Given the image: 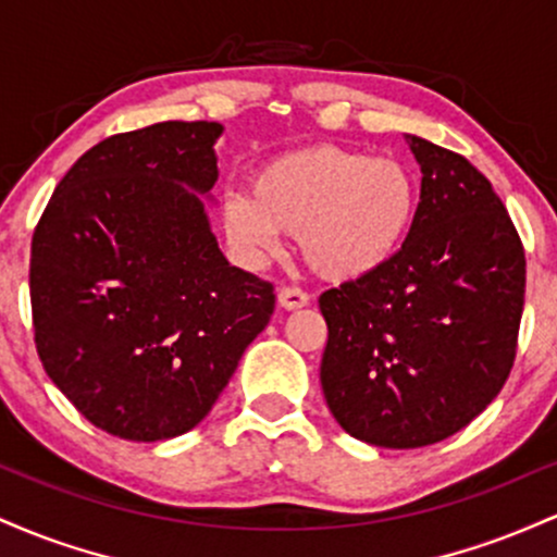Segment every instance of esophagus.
<instances>
[{"instance_id": "obj_1", "label": "esophagus", "mask_w": 557, "mask_h": 557, "mask_svg": "<svg viewBox=\"0 0 557 557\" xmlns=\"http://www.w3.org/2000/svg\"><path fill=\"white\" fill-rule=\"evenodd\" d=\"M277 304L283 306L285 311H296V309H304V306L309 304V296H306L300 287H280Z\"/></svg>"}]
</instances>
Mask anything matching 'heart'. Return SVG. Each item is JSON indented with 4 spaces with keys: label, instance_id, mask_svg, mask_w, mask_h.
I'll list each match as a JSON object with an SVG mask.
<instances>
[{
    "label": "heart",
    "instance_id": "obj_1",
    "mask_svg": "<svg viewBox=\"0 0 557 557\" xmlns=\"http://www.w3.org/2000/svg\"><path fill=\"white\" fill-rule=\"evenodd\" d=\"M419 212V185L398 159L309 146L261 164L251 194L230 196L222 225L246 259L261 261L296 233L306 267L332 283L380 270Z\"/></svg>",
    "mask_w": 557,
    "mask_h": 557
}]
</instances>
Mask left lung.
Segmentation results:
<instances>
[{"instance_id": "left-lung-1", "label": "left lung", "mask_w": 557, "mask_h": 557, "mask_svg": "<svg viewBox=\"0 0 557 557\" xmlns=\"http://www.w3.org/2000/svg\"><path fill=\"white\" fill-rule=\"evenodd\" d=\"M406 140L421 168L411 233L380 270L319 296L332 417L393 450L440 443L497 398L527 287L519 233L487 177L426 138Z\"/></svg>"}]
</instances>
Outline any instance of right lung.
Returning <instances> with one entry per match:
<instances>
[{
	"label": "right lung",
	"instance_id": "add662e5",
	"mask_svg": "<svg viewBox=\"0 0 557 557\" xmlns=\"http://www.w3.org/2000/svg\"><path fill=\"white\" fill-rule=\"evenodd\" d=\"M220 123H157L88 149L30 243L36 350L99 430L157 443L203 421L270 324L272 285L209 225Z\"/></svg>",
	"mask_w": 557,
	"mask_h": 557
}]
</instances>
